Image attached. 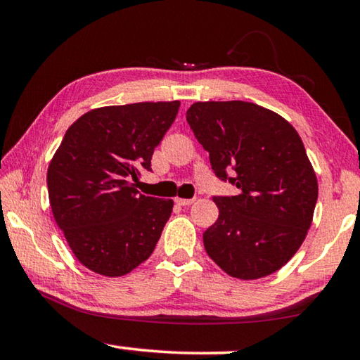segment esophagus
<instances>
[{
  "mask_svg": "<svg viewBox=\"0 0 360 360\" xmlns=\"http://www.w3.org/2000/svg\"><path fill=\"white\" fill-rule=\"evenodd\" d=\"M195 202V198H176V203L179 206H188Z\"/></svg>",
  "mask_w": 360,
  "mask_h": 360,
  "instance_id": "obj_1",
  "label": "esophagus"
}]
</instances>
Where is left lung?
<instances>
[{
    "mask_svg": "<svg viewBox=\"0 0 360 360\" xmlns=\"http://www.w3.org/2000/svg\"><path fill=\"white\" fill-rule=\"evenodd\" d=\"M186 119L214 174L240 191L212 198L219 217L203 233L206 252L233 278L271 275L302 246L318 202L302 138L281 115L248 101H198Z\"/></svg>",
    "mask_w": 360,
    "mask_h": 360,
    "instance_id": "1",
    "label": "left lung"
}]
</instances>
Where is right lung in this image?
Listing matches in <instances>:
<instances>
[{
	"label": "right lung",
	"mask_w": 360,
	"mask_h": 360,
	"mask_svg": "<svg viewBox=\"0 0 360 360\" xmlns=\"http://www.w3.org/2000/svg\"><path fill=\"white\" fill-rule=\"evenodd\" d=\"M179 101L105 106L65 133L47 169L51 208L84 266L115 278L154 252L173 200L139 193L150 158L176 119Z\"/></svg>",
	"instance_id": "add662e5"
}]
</instances>
